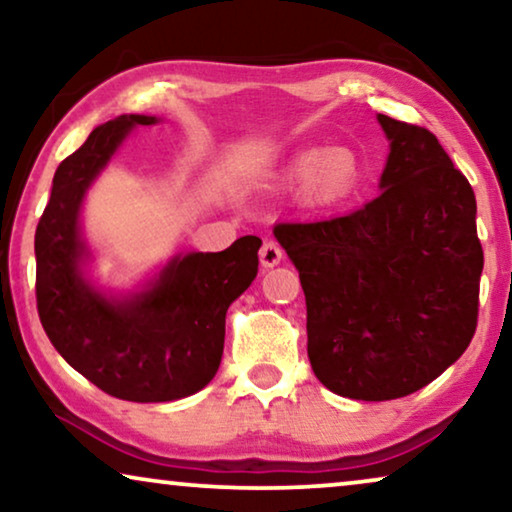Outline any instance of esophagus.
Listing matches in <instances>:
<instances>
[{
  "instance_id": "esophagus-1",
  "label": "esophagus",
  "mask_w": 512,
  "mask_h": 512,
  "mask_svg": "<svg viewBox=\"0 0 512 512\" xmlns=\"http://www.w3.org/2000/svg\"><path fill=\"white\" fill-rule=\"evenodd\" d=\"M282 258H284V251H282V247H279V242L268 240L261 247V263L265 265V268H275Z\"/></svg>"
}]
</instances>
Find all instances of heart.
I'll use <instances>...</instances> for the list:
<instances>
[{
	"label": "heart",
	"mask_w": 512,
	"mask_h": 512,
	"mask_svg": "<svg viewBox=\"0 0 512 512\" xmlns=\"http://www.w3.org/2000/svg\"><path fill=\"white\" fill-rule=\"evenodd\" d=\"M310 171L313 174L307 181V193L319 202L342 198V195L349 193L356 179L354 158L347 151H328L324 156L303 153L293 165V172H296V177H307Z\"/></svg>",
	"instance_id": "heart-1"
}]
</instances>
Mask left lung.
<instances>
[{
  "instance_id": "8db88e82",
  "label": "left lung",
  "mask_w": 512,
  "mask_h": 512,
  "mask_svg": "<svg viewBox=\"0 0 512 512\" xmlns=\"http://www.w3.org/2000/svg\"><path fill=\"white\" fill-rule=\"evenodd\" d=\"M377 121L391 139L382 193L345 216L275 226L305 293L314 375L356 401L408 396L466 352L485 265L475 193L438 137Z\"/></svg>"
}]
</instances>
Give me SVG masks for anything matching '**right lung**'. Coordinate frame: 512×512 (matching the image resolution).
Masks as SVG:
<instances>
[{
  "instance_id": "1",
  "label": "right lung",
  "mask_w": 512,
  "mask_h": 512,
  "mask_svg": "<svg viewBox=\"0 0 512 512\" xmlns=\"http://www.w3.org/2000/svg\"><path fill=\"white\" fill-rule=\"evenodd\" d=\"M151 123L153 116L130 114L90 132L55 170L34 233L37 310L48 340L104 394L135 403L177 401L207 387L221 363L226 312L256 279L261 249L247 235L219 254L177 258L149 291L123 303L83 282V195L130 128Z\"/></svg>"
}]
</instances>
